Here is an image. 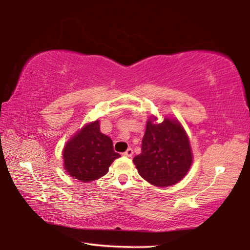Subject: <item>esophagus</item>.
<instances>
[{
  "label": "esophagus",
  "instance_id": "1",
  "mask_svg": "<svg viewBox=\"0 0 250 250\" xmlns=\"http://www.w3.org/2000/svg\"><path fill=\"white\" fill-rule=\"evenodd\" d=\"M132 154H133V150L131 149V147H128V149H126V151L124 153L125 156H132Z\"/></svg>",
  "mask_w": 250,
  "mask_h": 250
}]
</instances>
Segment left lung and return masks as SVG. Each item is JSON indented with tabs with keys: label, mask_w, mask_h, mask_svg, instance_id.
<instances>
[{
	"label": "left lung",
	"mask_w": 250,
	"mask_h": 250,
	"mask_svg": "<svg viewBox=\"0 0 250 250\" xmlns=\"http://www.w3.org/2000/svg\"><path fill=\"white\" fill-rule=\"evenodd\" d=\"M146 124L142 139L141 153L133 163L139 174L152 185L167 188L186 175L192 164V152L185 131L176 120L164 119Z\"/></svg>",
	"instance_id": "obj_1"
}]
</instances>
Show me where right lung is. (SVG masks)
<instances>
[{"label":"right lung","mask_w":250,"mask_h":250,"mask_svg":"<svg viewBox=\"0 0 250 250\" xmlns=\"http://www.w3.org/2000/svg\"><path fill=\"white\" fill-rule=\"evenodd\" d=\"M120 156L111 139L100 132L99 121L87 125L64 147V167L68 174L82 182H91L107 174L111 163Z\"/></svg>","instance_id":"right-lung-1"}]
</instances>
